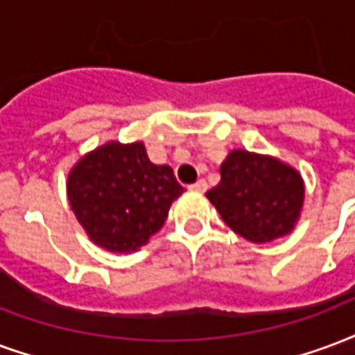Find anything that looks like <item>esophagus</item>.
Listing matches in <instances>:
<instances>
[{
	"instance_id": "esophagus-1",
	"label": "esophagus",
	"mask_w": 355,
	"mask_h": 355,
	"mask_svg": "<svg viewBox=\"0 0 355 355\" xmlns=\"http://www.w3.org/2000/svg\"><path fill=\"white\" fill-rule=\"evenodd\" d=\"M191 190H198V191H205L207 190V182H205L203 178H199L198 182H196V184H191L190 186Z\"/></svg>"
}]
</instances>
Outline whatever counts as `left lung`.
I'll return each mask as SVG.
<instances>
[{
	"mask_svg": "<svg viewBox=\"0 0 355 355\" xmlns=\"http://www.w3.org/2000/svg\"><path fill=\"white\" fill-rule=\"evenodd\" d=\"M220 182L207 198L231 230L252 243L288 235L303 209L304 184L280 159L233 150L220 165Z\"/></svg>",
	"mask_w": 355,
	"mask_h": 355,
	"instance_id": "8db88e82",
	"label": "left lung"
}]
</instances>
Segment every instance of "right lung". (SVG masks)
<instances>
[{"instance_id": "add662e5", "label": "right lung", "mask_w": 355, "mask_h": 355, "mask_svg": "<svg viewBox=\"0 0 355 355\" xmlns=\"http://www.w3.org/2000/svg\"><path fill=\"white\" fill-rule=\"evenodd\" d=\"M182 191L173 169L152 164L143 143L103 144L80 157L67 178L78 224L97 246L120 254L148 243Z\"/></svg>"}]
</instances>
